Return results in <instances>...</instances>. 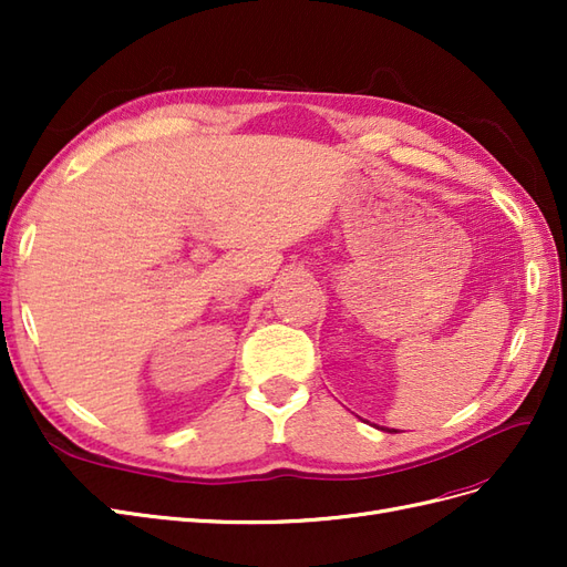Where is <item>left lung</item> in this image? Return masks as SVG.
<instances>
[{
  "label": "left lung",
  "mask_w": 567,
  "mask_h": 567,
  "mask_svg": "<svg viewBox=\"0 0 567 567\" xmlns=\"http://www.w3.org/2000/svg\"><path fill=\"white\" fill-rule=\"evenodd\" d=\"M388 433H398V431H388Z\"/></svg>",
  "instance_id": "1"
}]
</instances>
